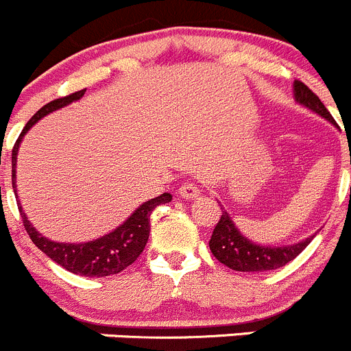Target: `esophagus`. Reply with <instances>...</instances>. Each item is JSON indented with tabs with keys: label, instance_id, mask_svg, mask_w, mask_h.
<instances>
[{
	"label": "esophagus",
	"instance_id": "34e87169",
	"mask_svg": "<svg viewBox=\"0 0 351 351\" xmlns=\"http://www.w3.org/2000/svg\"><path fill=\"white\" fill-rule=\"evenodd\" d=\"M178 194L182 199H195L199 194H201V189H199L197 183L185 182L182 186H180Z\"/></svg>",
	"mask_w": 351,
	"mask_h": 351
}]
</instances>
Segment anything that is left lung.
Returning <instances> with one entry per match:
<instances>
[{"instance_id":"8db88e82","label":"left lung","mask_w":351,"mask_h":351,"mask_svg":"<svg viewBox=\"0 0 351 351\" xmlns=\"http://www.w3.org/2000/svg\"><path fill=\"white\" fill-rule=\"evenodd\" d=\"M294 98L298 104L319 114L330 124H336L334 117L326 109L320 98L301 81H294ZM312 237L289 245H261L250 241L241 234L235 223L232 221L227 211H221L220 221L213 230L209 250L220 263L237 271H267L280 268L298 256L306 245L312 242Z\"/></svg>"}]
</instances>
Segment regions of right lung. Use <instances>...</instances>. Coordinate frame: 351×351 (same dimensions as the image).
<instances>
[{"label": "right lung", "mask_w": 351, "mask_h": 351, "mask_svg": "<svg viewBox=\"0 0 351 351\" xmlns=\"http://www.w3.org/2000/svg\"><path fill=\"white\" fill-rule=\"evenodd\" d=\"M86 90L76 91V93L67 95V97L57 98L47 104L45 107L38 110L31 119L27 121L25 128L22 130L21 136L17 138L15 145L12 150V185L13 192H15V168H17V154L19 147H21L22 138L24 135L38 123L41 117L47 114L53 112V110L62 109V107L69 106L71 101L80 100ZM171 201V194L165 192L159 197H154L150 201L143 202L140 208L133 211V215L114 228L109 234L101 235L100 239H95L90 242H80V244H69V242H55L50 239L43 237L38 230L31 225L27 220V215L22 211L21 202L17 201L19 211L22 216V223H24L25 230H27L31 241L38 245L43 253L47 254L48 258L64 267L65 270L72 271L76 275H84V277H107V275H114L123 271L124 268L130 267L136 258L142 254L143 247H145L147 241H149V232H150V213L157 208L159 204H166Z\"/></svg>", "instance_id": "1"}]
</instances>
